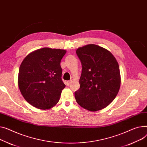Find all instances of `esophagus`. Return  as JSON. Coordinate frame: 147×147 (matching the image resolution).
<instances>
[{"label":"esophagus","mask_w":147,"mask_h":147,"mask_svg":"<svg viewBox=\"0 0 147 147\" xmlns=\"http://www.w3.org/2000/svg\"><path fill=\"white\" fill-rule=\"evenodd\" d=\"M71 83H72V80H70V81L67 82V83H66V84H67V86H70V85H71Z\"/></svg>","instance_id":"34e87169"}]
</instances>
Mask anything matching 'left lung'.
<instances>
[{
  "instance_id": "1",
  "label": "left lung",
  "mask_w": 147,
  "mask_h": 147,
  "mask_svg": "<svg viewBox=\"0 0 147 147\" xmlns=\"http://www.w3.org/2000/svg\"><path fill=\"white\" fill-rule=\"evenodd\" d=\"M82 65L80 89L75 92L77 103L95 112L107 107L115 99L121 86L119 67L106 49L89 44L76 50Z\"/></svg>"
}]
</instances>
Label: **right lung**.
I'll use <instances>...</instances> for the list:
<instances>
[{
	"label": "right lung",
	"mask_w": 147,
	"mask_h": 147,
	"mask_svg": "<svg viewBox=\"0 0 147 147\" xmlns=\"http://www.w3.org/2000/svg\"><path fill=\"white\" fill-rule=\"evenodd\" d=\"M66 51L43 48L29 54L18 74V86L24 99L40 109H49L60 100L65 85L61 79V60Z\"/></svg>",
	"instance_id": "right-lung-1"
}]
</instances>
